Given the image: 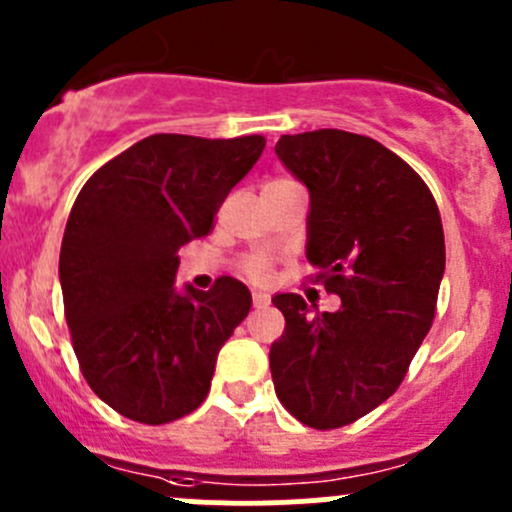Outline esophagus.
Returning a JSON list of instances; mask_svg holds the SVG:
<instances>
[{
  "instance_id": "esophagus-1",
  "label": "esophagus",
  "mask_w": 512,
  "mask_h": 512,
  "mask_svg": "<svg viewBox=\"0 0 512 512\" xmlns=\"http://www.w3.org/2000/svg\"><path fill=\"white\" fill-rule=\"evenodd\" d=\"M252 304H255L257 309L267 307V304H270V294H265V292H252Z\"/></svg>"
}]
</instances>
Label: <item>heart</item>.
Listing matches in <instances>:
<instances>
[{"label": "heart", "mask_w": 512, "mask_h": 512, "mask_svg": "<svg viewBox=\"0 0 512 512\" xmlns=\"http://www.w3.org/2000/svg\"><path fill=\"white\" fill-rule=\"evenodd\" d=\"M245 270L252 280L262 282L267 280V275H270V262H267L265 257H252V260L245 265Z\"/></svg>", "instance_id": "1"}]
</instances>
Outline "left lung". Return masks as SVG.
I'll return each mask as SVG.
<instances>
[{"label": "left lung", "mask_w": 512, "mask_h": 512, "mask_svg": "<svg viewBox=\"0 0 512 512\" xmlns=\"http://www.w3.org/2000/svg\"><path fill=\"white\" fill-rule=\"evenodd\" d=\"M282 165L309 190L307 260L337 312L275 294L285 332L270 347L277 399L304 426L339 428L404 381L436 314L446 242L431 190L406 160L356 133L282 136Z\"/></svg>", "instance_id": "obj_1"}]
</instances>
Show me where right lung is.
Wrapping results in <instances>:
<instances>
[{"mask_svg": "<svg viewBox=\"0 0 512 512\" xmlns=\"http://www.w3.org/2000/svg\"><path fill=\"white\" fill-rule=\"evenodd\" d=\"M262 151V136L156 133L81 188L59 255L66 324L84 379L121 416L158 426L208 396L252 294L235 277L178 289V250L208 235Z\"/></svg>", "mask_w": 512, "mask_h": 512, "instance_id": "1", "label": "right lung"}]
</instances>
